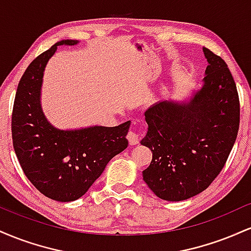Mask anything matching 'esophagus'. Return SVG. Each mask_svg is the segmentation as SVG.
Instances as JSON below:
<instances>
[{"label":"esophagus","instance_id":"34e87169","mask_svg":"<svg viewBox=\"0 0 251 251\" xmlns=\"http://www.w3.org/2000/svg\"><path fill=\"white\" fill-rule=\"evenodd\" d=\"M127 139H128V143L131 144V145H137L138 143H139V139H140V137H139V134L137 133V132L135 131H129L128 133H127Z\"/></svg>","mask_w":251,"mask_h":251}]
</instances>
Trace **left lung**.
Listing matches in <instances>:
<instances>
[{
    "instance_id": "8db88e82",
    "label": "left lung",
    "mask_w": 251,
    "mask_h": 251,
    "mask_svg": "<svg viewBox=\"0 0 251 251\" xmlns=\"http://www.w3.org/2000/svg\"><path fill=\"white\" fill-rule=\"evenodd\" d=\"M203 85L180 101L164 100L145 112L142 145L152 151L143 178L157 197L185 201L204 191L223 169L240 126V100L222 57L203 48Z\"/></svg>"
}]
</instances>
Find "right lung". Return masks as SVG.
Returning <instances> with one entry per match:
<instances>
[{
    "instance_id": "obj_1",
    "label": "right lung",
    "mask_w": 251,
    "mask_h": 251,
    "mask_svg": "<svg viewBox=\"0 0 251 251\" xmlns=\"http://www.w3.org/2000/svg\"><path fill=\"white\" fill-rule=\"evenodd\" d=\"M61 40L33 60L17 86L11 134L25 175L41 194L57 201L83 196L114 155L127 148L129 124L116 127L89 126L60 129L48 122L41 106L43 72L59 46H75Z\"/></svg>"
}]
</instances>
